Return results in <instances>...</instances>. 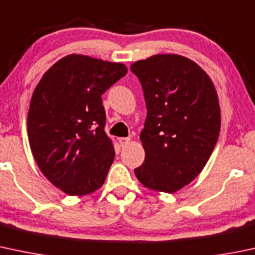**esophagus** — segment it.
<instances>
[{
	"label": "esophagus",
	"instance_id": "1",
	"mask_svg": "<svg viewBox=\"0 0 255 255\" xmlns=\"http://www.w3.org/2000/svg\"><path fill=\"white\" fill-rule=\"evenodd\" d=\"M129 138H120V144L121 146H126L128 143H129Z\"/></svg>",
	"mask_w": 255,
	"mask_h": 255
}]
</instances>
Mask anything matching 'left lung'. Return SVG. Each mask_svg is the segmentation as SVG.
Wrapping results in <instances>:
<instances>
[{"label": "left lung", "mask_w": 255, "mask_h": 255, "mask_svg": "<svg viewBox=\"0 0 255 255\" xmlns=\"http://www.w3.org/2000/svg\"><path fill=\"white\" fill-rule=\"evenodd\" d=\"M146 104L140 132L145 160L134 170L143 186L173 193L200 173L218 141L221 114L215 87L189 58L156 55L130 66Z\"/></svg>", "instance_id": "8db88e82"}]
</instances>
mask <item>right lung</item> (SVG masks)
<instances>
[{
	"instance_id": "add662e5",
	"label": "right lung",
	"mask_w": 255,
	"mask_h": 255,
	"mask_svg": "<svg viewBox=\"0 0 255 255\" xmlns=\"http://www.w3.org/2000/svg\"><path fill=\"white\" fill-rule=\"evenodd\" d=\"M127 73L122 63L69 55L44 74L31 96L28 136L45 177L68 195L105 182L115 149L105 133L101 95Z\"/></svg>"
}]
</instances>
